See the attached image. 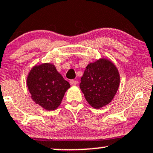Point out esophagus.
<instances>
[{
	"instance_id": "obj_1",
	"label": "esophagus",
	"mask_w": 153,
	"mask_h": 153,
	"mask_svg": "<svg viewBox=\"0 0 153 153\" xmlns=\"http://www.w3.org/2000/svg\"><path fill=\"white\" fill-rule=\"evenodd\" d=\"M70 84L72 85V86H75L77 84V81H75V80H70Z\"/></svg>"
}]
</instances>
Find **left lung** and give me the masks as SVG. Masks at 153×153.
Here are the masks:
<instances>
[{
    "label": "left lung",
    "mask_w": 153,
    "mask_h": 153,
    "mask_svg": "<svg viewBox=\"0 0 153 153\" xmlns=\"http://www.w3.org/2000/svg\"><path fill=\"white\" fill-rule=\"evenodd\" d=\"M120 76L115 64L101 58L86 67L80 83L86 101L94 108H101L111 102L120 86Z\"/></svg>",
    "instance_id": "1"
}]
</instances>
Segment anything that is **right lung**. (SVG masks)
Instances as JSON below:
<instances>
[{
    "instance_id": "right-lung-1",
    "label": "right lung",
    "mask_w": 153,
    "mask_h": 153,
    "mask_svg": "<svg viewBox=\"0 0 153 153\" xmlns=\"http://www.w3.org/2000/svg\"><path fill=\"white\" fill-rule=\"evenodd\" d=\"M26 84L33 102L47 111L56 110L70 87L51 63L33 66L28 74Z\"/></svg>"
}]
</instances>
